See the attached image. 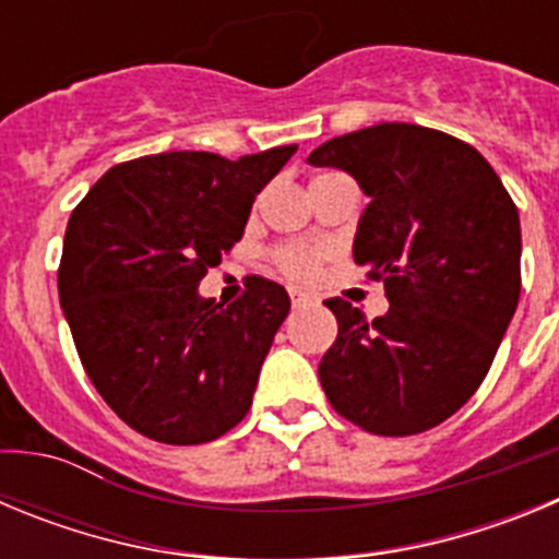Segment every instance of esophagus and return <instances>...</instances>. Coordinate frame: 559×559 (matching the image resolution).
<instances>
[{"mask_svg": "<svg viewBox=\"0 0 559 559\" xmlns=\"http://www.w3.org/2000/svg\"><path fill=\"white\" fill-rule=\"evenodd\" d=\"M290 302H294V308H305V305H313V296L305 294V290H290Z\"/></svg>", "mask_w": 559, "mask_h": 559, "instance_id": "esophagus-1", "label": "esophagus"}]
</instances>
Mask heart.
I'll return each instance as SVG.
<instances>
[{
  "mask_svg": "<svg viewBox=\"0 0 559 559\" xmlns=\"http://www.w3.org/2000/svg\"><path fill=\"white\" fill-rule=\"evenodd\" d=\"M280 265H283L285 274L296 276V280H313L319 274V265H322V257L313 249H283L280 251Z\"/></svg>",
  "mask_w": 559,
  "mask_h": 559,
  "instance_id": "b5f03b06",
  "label": "heart"
}]
</instances>
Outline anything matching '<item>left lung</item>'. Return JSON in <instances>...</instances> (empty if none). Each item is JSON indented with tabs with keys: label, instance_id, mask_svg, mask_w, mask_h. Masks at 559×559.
I'll return each mask as SVG.
<instances>
[{
	"label": "left lung",
	"instance_id": "1",
	"mask_svg": "<svg viewBox=\"0 0 559 559\" xmlns=\"http://www.w3.org/2000/svg\"><path fill=\"white\" fill-rule=\"evenodd\" d=\"M364 195L355 263L386 285L369 322L328 299L338 335L319 364L330 406L380 437L428 431L481 386L521 296V221L481 153L451 133L380 122L316 147Z\"/></svg>",
	"mask_w": 559,
	"mask_h": 559
}]
</instances>
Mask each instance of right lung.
I'll return each instance as SVG.
<instances>
[{"label":"right lung","mask_w":559,"mask_h":559,"mask_svg":"<svg viewBox=\"0 0 559 559\" xmlns=\"http://www.w3.org/2000/svg\"><path fill=\"white\" fill-rule=\"evenodd\" d=\"M294 153H153L111 167L72 212L58 299L83 369L133 431L201 445L251 408L288 290L251 276L224 308L199 283L243 237L251 204Z\"/></svg>","instance_id":"obj_1"}]
</instances>
